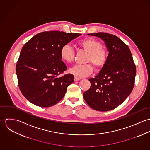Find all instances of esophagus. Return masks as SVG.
<instances>
[{"instance_id": "esophagus-1", "label": "esophagus", "mask_w": 150, "mask_h": 150, "mask_svg": "<svg viewBox=\"0 0 150 150\" xmlns=\"http://www.w3.org/2000/svg\"><path fill=\"white\" fill-rule=\"evenodd\" d=\"M80 79H80V78H78V77H75L74 79V81H79Z\"/></svg>"}]
</instances>
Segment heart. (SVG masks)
<instances>
[{
	"mask_svg": "<svg viewBox=\"0 0 150 150\" xmlns=\"http://www.w3.org/2000/svg\"><path fill=\"white\" fill-rule=\"evenodd\" d=\"M79 44L88 53L86 62H92L97 69H101L105 64L107 61V52L102 48V44L99 41L93 38H88L79 42ZM60 56L65 63L70 64L74 59V51L69 44H64L61 48ZM93 70L91 64H76L71 67L69 71L76 77L83 78L90 75Z\"/></svg>",
	"mask_w": 150,
	"mask_h": 150,
	"instance_id": "b5f03b06",
	"label": "heart"
}]
</instances>
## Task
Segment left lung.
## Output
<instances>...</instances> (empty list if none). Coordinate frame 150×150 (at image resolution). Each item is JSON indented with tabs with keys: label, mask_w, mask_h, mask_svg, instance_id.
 <instances>
[{
	"label": "left lung",
	"mask_w": 150,
	"mask_h": 150,
	"mask_svg": "<svg viewBox=\"0 0 150 150\" xmlns=\"http://www.w3.org/2000/svg\"><path fill=\"white\" fill-rule=\"evenodd\" d=\"M88 35L103 40L108 54L100 72L89 79L91 87L83 93L84 99L96 111H110L123 103L132 91L136 66L128 46L116 36L103 32Z\"/></svg>",
	"instance_id": "left-lung-1"
}]
</instances>
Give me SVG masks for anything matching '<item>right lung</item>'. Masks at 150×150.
<instances>
[{
    "instance_id": "add662e5",
    "label": "right lung",
    "mask_w": 150,
    "mask_h": 150,
    "mask_svg": "<svg viewBox=\"0 0 150 150\" xmlns=\"http://www.w3.org/2000/svg\"><path fill=\"white\" fill-rule=\"evenodd\" d=\"M81 35L61 31L37 34L22 48L16 74L22 94L32 103L42 107L58 103L74 76H58L67 69L60 56L61 47Z\"/></svg>"
}]
</instances>
